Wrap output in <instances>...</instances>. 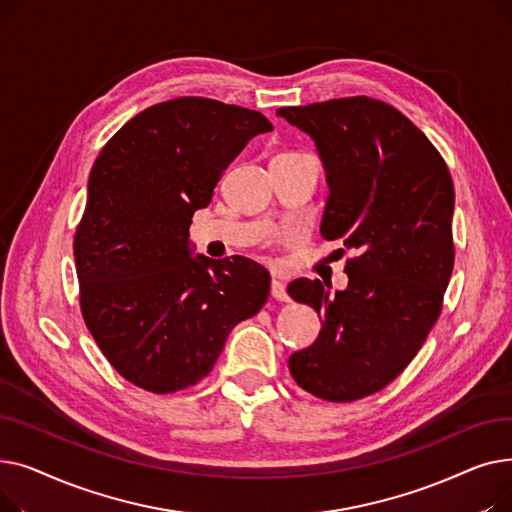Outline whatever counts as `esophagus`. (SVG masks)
<instances>
[{
  "mask_svg": "<svg viewBox=\"0 0 512 512\" xmlns=\"http://www.w3.org/2000/svg\"><path fill=\"white\" fill-rule=\"evenodd\" d=\"M270 292H272V297L276 299V301H290V297H288V292H286V284L282 282V280H278V278H274L272 280V288H270Z\"/></svg>",
  "mask_w": 512,
  "mask_h": 512,
  "instance_id": "1",
  "label": "esophagus"
}]
</instances>
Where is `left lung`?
<instances>
[{"instance_id":"obj_1","label":"left lung","mask_w":512,"mask_h":512,"mask_svg":"<svg viewBox=\"0 0 512 512\" xmlns=\"http://www.w3.org/2000/svg\"><path fill=\"white\" fill-rule=\"evenodd\" d=\"M278 114L311 134L330 197L321 236L340 238L346 290L299 278L288 294L324 328L288 359L303 390L353 402L386 388L415 359L442 313L454 267V184L440 151L396 107L365 95ZM344 253V249H340Z\"/></svg>"}]
</instances>
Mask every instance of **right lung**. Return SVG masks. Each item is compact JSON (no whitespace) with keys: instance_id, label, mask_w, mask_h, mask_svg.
Returning <instances> with one entry per match:
<instances>
[{"instance_id":"obj_1","label":"right lung","mask_w":512,"mask_h":512,"mask_svg":"<svg viewBox=\"0 0 512 512\" xmlns=\"http://www.w3.org/2000/svg\"><path fill=\"white\" fill-rule=\"evenodd\" d=\"M263 114L207 97L155 103L97 155L74 234L80 313L134 386L170 394L213 369L232 328L270 294L263 265L191 257L188 228Z\"/></svg>"}]
</instances>
